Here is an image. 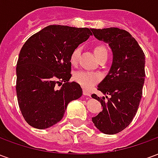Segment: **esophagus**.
<instances>
[{"label": "esophagus", "mask_w": 158, "mask_h": 158, "mask_svg": "<svg viewBox=\"0 0 158 158\" xmlns=\"http://www.w3.org/2000/svg\"><path fill=\"white\" fill-rule=\"evenodd\" d=\"M83 94H84L85 96H90V92H89V90H87V89H83Z\"/></svg>", "instance_id": "1"}]
</instances>
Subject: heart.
I'll use <instances>...</instances> for the list:
<instances>
[{
    "instance_id": "b5f03b06",
    "label": "heart",
    "mask_w": 158,
    "mask_h": 158,
    "mask_svg": "<svg viewBox=\"0 0 158 158\" xmlns=\"http://www.w3.org/2000/svg\"><path fill=\"white\" fill-rule=\"evenodd\" d=\"M95 54H96L97 59L100 56H102L103 54H107L106 47L104 45H98L95 47ZM79 55H80V48L76 47L70 55V62L72 64H76L79 61ZM102 79V75L98 73L89 72V71H79L75 73L74 79L76 82H78L79 85H81L85 88H91L94 85L99 82Z\"/></svg>"
}]
</instances>
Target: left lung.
<instances>
[{"mask_svg": "<svg viewBox=\"0 0 158 158\" xmlns=\"http://www.w3.org/2000/svg\"><path fill=\"white\" fill-rule=\"evenodd\" d=\"M91 31L96 39L107 43L113 52L111 69L97 89L105 96H91L102 106L92 122L101 132L114 135L128 127L137 113L146 77L145 54L126 30L106 28Z\"/></svg>", "mask_w": 158, "mask_h": 158, "instance_id": "left-lung-1", "label": "left lung"}]
</instances>
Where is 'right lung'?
<instances>
[{"mask_svg": "<svg viewBox=\"0 0 158 158\" xmlns=\"http://www.w3.org/2000/svg\"><path fill=\"white\" fill-rule=\"evenodd\" d=\"M90 35L88 28L50 25L23 45L16 68V91L20 111L29 125L44 129L57 123L68 104L82 96L79 84L69 82L70 55Z\"/></svg>", "mask_w": 158, "mask_h": 158, "instance_id": "add662e5", "label": "right lung"}]
</instances>
